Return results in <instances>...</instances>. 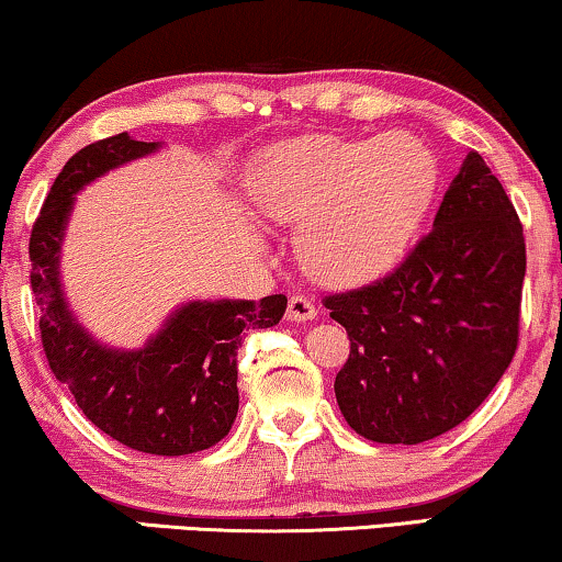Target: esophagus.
Wrapping results in <instances>:
<instances>
[{
  "instance_id": "esophagus-1",
  "label": "esophagus",
  "mask_w": 562,
  "mask_h": 562,
  "mask_svg": "<svg viewBox=\"0 0 562 562\" xmlns=\"http://www.w3.org/2000/svg\"><path fill=\"white\" fill-rule=\"evenodd\" d=\"M316 316V306L308 301L306 296H291L289 299V308H286V319L291 324H304L312 322Z\"/></svg>"
}]
</instances>
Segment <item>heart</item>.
Instances as JSON below:
<instances>
[{"mask_svg": "<svg viewBox=\"0 0 562 562\" xmlns=\"http://www.w3.org/2000/svg\"><path fill=\"white\" fill-rule=\"evenodd\" d=\"M436 187V154L405 132L291 139L258 154L248 175L254 207L301 225V263L335 289L364 286L405 261Z\"/></svg>", "mask_w": 562, "mask_h": 562, "instance_id": "1", "label": "heart"}]
</instances>
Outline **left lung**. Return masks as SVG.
<instances>
[{"label":"left lung","mask_w":562,"mask_h":562,"mask_svg":"<svg viewBox=\"0 0 562 562\" xmlns=\"http://www.w3.org/2000/svg\"><path fill=\"white\" fill-rule=\"evenodd\" d=\"M525 266L515 207L469 151L405 263L324 301L352 345L335 380L349 428L413 446L467 420L515 357Z\"/></svg>","instance_id":"left-lung-1"}]
</instances>
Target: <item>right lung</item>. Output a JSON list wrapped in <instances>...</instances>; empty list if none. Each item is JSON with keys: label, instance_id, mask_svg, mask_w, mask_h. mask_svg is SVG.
Here are the masks:
<instances>
[{"label": "right lung", "instance_id": "add662e5", "mask_svg": "<svg viewBox=\"0 0 562 562\" xmlns=\"http://www.w3.org/2000/svg\"><path fill=\"white\" fill-rule=\"evenodd\" d=\"M161 146L116 134L72 154L32 227L30 286L53 375L68 385L86 418L134 451L184 457L227 436L238 416L235 357L243 331L276 327L286 296L190 299L134 349L105 345L88 331L65 294L60 268L78 192Z\"/></svg>", "mask_w": 562, "mask_h": 562}]
</instances>
